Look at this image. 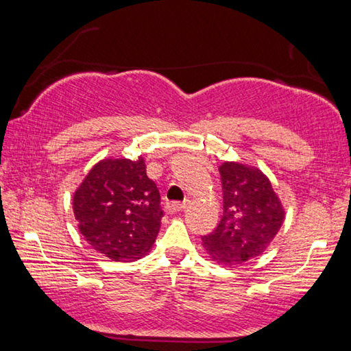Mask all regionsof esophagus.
<instances>
[{"label": "esophagus", "instance_id": "obj_1", "mask_svg": "<svg viewBox=\"0 0 351 351\" xmlns=\"http://www.w3.org/2000/svg\"><path fill=\"white\" fill-rule=\"evenodd\" d=\"M187 207V201H170V203L165 204V209H167L170 213H176V212H181Z\"/></svg>", "mask_w": 351, "mask_h": 351}]
</instances>
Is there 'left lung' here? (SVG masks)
<instances>
[{"label": "left lung", "mask_w": 351, "mask_h": 351, "mask_svg": "<svg viewBox=\"0 0 351 351\" xmlns=\"http://www.w3.org/2000/svg\"><path fill=\"white\" fill-rule=\"evenodd\" d=\"M223 217L203 247L218 265H243L260 257L285 221V209L263 171L252 165L226 161L219 165Z\"/></svg>", "instance_id": "obj_1"}]
</instances>
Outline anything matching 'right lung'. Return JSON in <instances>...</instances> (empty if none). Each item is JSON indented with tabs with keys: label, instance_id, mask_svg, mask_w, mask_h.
Returning <instances> with one entry per match:
<instances>
[{
	"label": "right lung",
	"instance_id": "obj_1",
	"mask_svg": "<svg viewBox=\"0 0 351 351\" xmlns=\"http://www.w3.org/2000/svg\"><path fill=\"white\" fill-rule=\"evenodd\" d=\"M161 195L147 176L145 161L106 158L80 182L73 209L88 245L114 261L138 260L161 229Z\"/></svg>",
	"mask_w": 351,
	"mask_h": 351
}]
</instances>
